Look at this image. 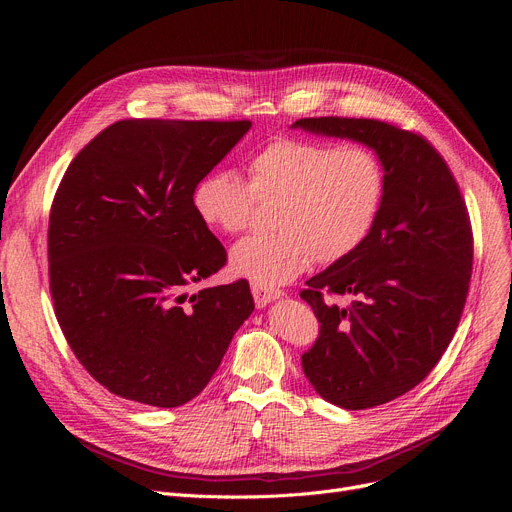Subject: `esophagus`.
<instances>
[{"mask_svg":"<svg viewBox=\"0 0 512 512\" xmlns=\"http://www.w3.org/2000/svg\"><path fill=\"white\" fill-rule=\"evenodd\" d=\"M251 292H253V299H255V305L257 307H265L267 303H272L274 299L280 297V290H265L257 284L251 286Z\"/></svg>","mask_w":512,"mask_h":512,"instance_id":"34e87169","label":"esophagus"}]
</instances>
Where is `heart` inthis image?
Returning a JSON list of instances; mask_svg holds the SVG:
<instances>
[{
	"label": "heart",
	"instance_id": "b5f03b06",
	"mask_svg": "<svg viewBox=\"0 0 512 512\" xmlns=\"http://www.w3.org/2000/svg\"><path fill=\"white\" fill-rule=\"evenodd\" d=\"M249 182L232 170L203 176L193 191L199 220L224 234L251 228L259 203L274 207L276 232L238 242L232 270L261 288L299 278L311 261L332 265L357 253L378 224L388 176L361 143L276 137L247 161Z\"/></svg>",
	"mask_w": 512,
	"mask_h": 512
}]
</instances>
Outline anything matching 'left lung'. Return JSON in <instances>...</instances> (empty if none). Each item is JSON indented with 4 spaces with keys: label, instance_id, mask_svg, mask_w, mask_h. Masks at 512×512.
<instances>
[{
    "label": "left lung",
    "instance_id": "1",
    "mask_svg": "<svg viewBox=\"0 0 512 512\" xmlns=\"http://www.w3.org/2000/svg\"><path fill=\"white\" fill-rule=\"evenodd\" d=\"M294 126L375 149L388 186L365 245L301 290L319 334L301 363L315 392L371 409L423 382L459 326L473 270V228L446 159L423 134L373 118L319 116ZM351 296L340 308L333 299Z\"/></svg>",
    "mask_w": 512,
    "mask_h": 512
}]
</instances>
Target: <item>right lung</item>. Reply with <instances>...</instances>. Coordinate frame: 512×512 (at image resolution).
<instances>
[{
  "instance_id": "obj_1",
  "label": "right lung",
  "mask_w": 512,
  "mask_h": 512,
  "mask_svg": "<svg viewBox=\"0 0 512 512\" xmlns=\"http://www.w3.org/2000/svg\"><path fill=\"white\" fill-rule=\"evenodd\" d=\"M249 128L118 120L62 176L47 230L53 311L78 363L120 398L161 409L195 398L255 309L247 280L188 292L228 259L193 191Z\"/></svg>"
}]
</instances>
